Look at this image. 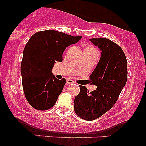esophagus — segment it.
<instances>
[{
	"label": "esophagus",
	"instance_id": "34e87169",
	"mask_svg": "<svg viewBox=\"0 0 146 146\" xmlns=\"http://www.w3.org/2000/svg\"><path fill=\"white\" fill-rule=\"evenodd\" d=\"M73 83H74V82L72 80H71V79H67V80H66V84H71Z\"/></svg>",
	"mask_w": 146,
	"mask_h": 146
}]
</instances>
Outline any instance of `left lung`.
Returning a JSON list of instances; mask_svg holds the SVG:
<instances>
[{
    "mask_svg": "<svg viewBox=\"0 0 146 146\" xmlns=\"http://www.w3.org/2000/svg\"><path fill=\"white\" fill-rule=\"evenodd\" d=\"M98 46L102 56L90 75L92 83L98 86L90 93L80 86V93L74 100L75 113L83 119L92 121L108 111L116 103L127 82V60L122 48L107 38H90Z\"/></svg>",
    "mask_w": 146,
    "mask_h": 146,
    "instance_id": "left-lung-1",
    "label": "left lung"
}]
</instances>
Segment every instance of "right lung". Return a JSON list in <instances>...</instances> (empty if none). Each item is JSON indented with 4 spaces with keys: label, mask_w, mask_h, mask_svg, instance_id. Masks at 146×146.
<instances>
[{
    "label": "right lung",
    "mask_w": 146,
    "mask_h": 146,
    "mask_svg": "<svg viewBox=\"0 0 146 146\" xmlns=\"http://www.w3.org/2000/svg\"><path fill=\"white\" fill-rule=\"evenodd\" d=\"M81 38L55 30L38 31L29 38L23 51L21 73L25 98L33 108L46 110L55 105L66 80L57 79L52 68L56 61H62L66 48Z\"/></svg>",
    "instance_id": "obj_1"
}]
</instances>
